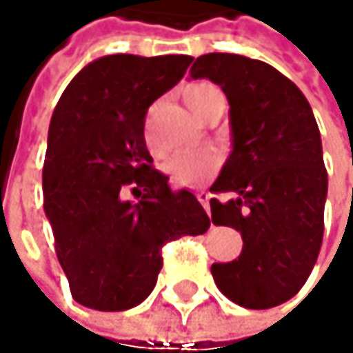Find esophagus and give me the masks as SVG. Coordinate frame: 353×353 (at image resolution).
Instances as JSON below:
<instances>
[{"instance_id":"34e87169","label":"esophagus","mask_w":353,"mask_h":353,"mask_svg":"<svg viewBox=\"0 0 353 353\" xmlns=\"http://www.w3.org/2000/svg\"><path fill=\"white\" fill-rule=\"evenodd\" d=\"M194 194H196V199H199L201 205L205 208V210H210V196H212V194H210L208 190H196Z\"/></svg>"}]
</instances>
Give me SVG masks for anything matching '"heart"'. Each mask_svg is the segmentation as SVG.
I'll return each instance as SVG.
<instances>
[{
	"instance_id": "b5f03b06",
	"label": "heart",
	"mask_w": 353,
	"mask_h": 353,
	"mask_svg": "<svg viewBox=\"0 0 353 353\" xmlns=\"http://www.w3.org/2000/svg\"><path fill=\"white\" fill-rule=\"evenodd\" d=\"M182 94H184L186 105L199 120H205L216 110H224V105H226L224 92L220 90L218 84H214L210 80H194V82L186 84ZM145 145L150 148V152L159 154V148L150 133H145ZM218 167H220V163L214 154L184 152V154L171 157L163 165V171L169 175L173 186H194V184H201L203 180L212 178V175L218 171Z\"/></svg>"
}]
</instances>
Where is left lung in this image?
I'll return each instance as SVG.
<instances>
[{"mask_svg":"<svg viewBox=\"0 0 353 353\" xmlns=\"http://www.w3.org/2000/svg\"><path fill=\"white\" fill-rule=\"evenodd\" d=\"M190 78L218 84L230 103L233 152L212 192V222L233 226L243 250L214 263L224 296L248 309L292 299L314 269L324 237L328 173L314 112L299 86L271 65L228 52L199 57Z\"/></svg>","mask_w":353,"mask_h":353,"instance_id":"1","label":"left lung"}]
</instances>
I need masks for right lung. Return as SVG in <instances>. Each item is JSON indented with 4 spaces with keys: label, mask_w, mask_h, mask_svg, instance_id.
<instances>
[{
    "label": "right lung",
    "mask_w": 353,
    "mask_h": 353,
    "mask_svg": "<svg viewBox=\"0 0 353 353\" xmlns=\"http://www.w3.org/2000/svg\"><path fill=\"white\" fill-rule=\"evenodd\" d=\"M192 57L110 54L88 63L52 112L44 212L74 301L99 311L139 305L157 286L163 245L203 235L210 216L173 192L145 148V114Z\"/></svg>",
    "instance_id": "right-lung-1"
}]
</instances>
